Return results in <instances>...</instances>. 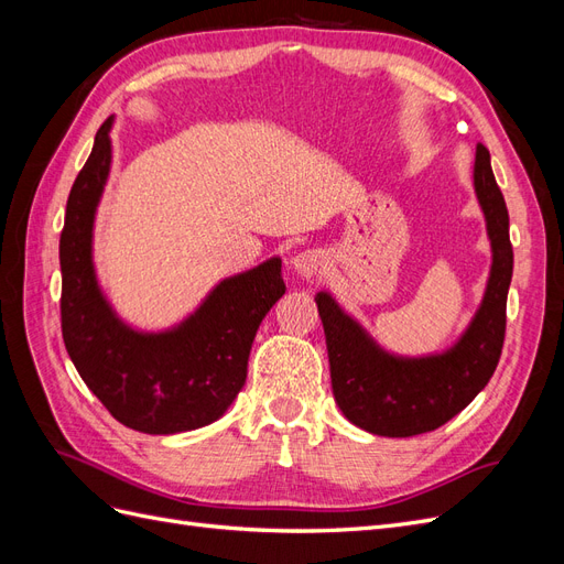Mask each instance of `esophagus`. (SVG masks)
<instances>
[{
	"label": "esophagus",
	"instance_id": "obj_1",
	"mask_svg": "<svg viewBox=\"0 0 564 564\" xmlns=\"http://www.w3.org/2000/svg\"><path fill=\"white\" fill-rule=\"evenodd\" d=\"M324 265V253L319 249H303L292 259V268L299 272L303 280L315 278Z\"/></svg>",
	"mask_w": 564,
	"mask_h": 564
}]
</instances>
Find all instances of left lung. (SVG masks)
<instances>
[{"label":"left lung","mask_w":564,"mask_h":564,"mask_svg":"<svg viewBox=\"0 0 564 564\" xmlns=\"http://www.w3.org/2000/svg\"><path fill=\"white\" fill-rule=\"evenodd\" d=\"M473 183L487 220L491 270L480 308L452 348L425 357L392 355L340 308L332 294L315 296L327 336L334 398L357 429L383 437L431 433L466 409L499 365L513 247L506 202L482 143L475 150Z\"/></svg>","instance_id":"1"}]
</instances>
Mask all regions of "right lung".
Returning <instances> with one entry per match:
<instances>
[{
  "mask_svg": "<svg viewBox=\"0 0 564 564\" xmlns=\"http://www.w3.org/2000/svg\"><path fill=\"white\" fill-rule=\"evenodd\" d=\"M112 117L98 129L77 174L61 232V327L82 381L127 429L174 435L209 425L247 381L253 336L286 292L282 261L270 259L218 282L199 308L160 334L131 329L96 280V207L110 174Z\"/></svg>",
  "mask_w": 564,
  "mask_h": 564,
  "instance_id": "right-lung-1",
  "label": "right lung"
}]
</instances>
